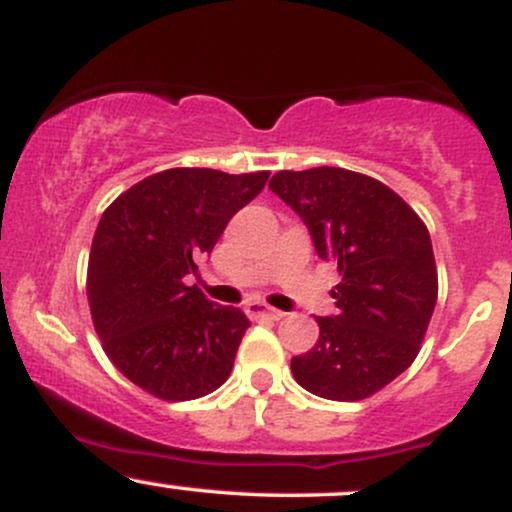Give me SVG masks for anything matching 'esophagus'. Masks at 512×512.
I'll return each instance as SVG.
<instances>
[{
    "label": "esophagus",
    "instance_id": "34e87169",
    "mask_svg": "<svg viewBox=\"0 0 512 512\" xmlns=\"http://www.w3.org/2000/svg\"><path fill=\"white\" fill-rule=\"evenodd\" d=\"M245 315L250 319H281L283 312L274 310V307L264 305V303H257V300H252V303L245 305Z\"/></svg>",
    "mask_w": 512,
    "mask_h": 512
}]
</instances>
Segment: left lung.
<instances>
[{
    "label": "left lung",
    "instance_id": "8db88e82",
    "mask_svg": "<svg viewBox=\"0 0 512 512\" xmlns=\"http://www.w3.org/2000/svg\"><path fill=\"white\" fill-rule=\"evenodd\" d=\"M269 188L298 212L317 255L338 264V312L317 317L315 348L291 360L303 389L353 403L374 396L420 353L439 295L432 238L377 178L317 166L279 171Z\"/></svg>",
    "mask_w": 512,
    "mask_h": 512
}]
</instances>
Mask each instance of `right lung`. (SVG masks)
<instances>
[{
	"mask_svg": "<svg viewBox=\"0 0 512 512\" xmlns=\"http://www.w3.org/2000/svg\"><path fill=\"white\" fill-rule=\"evenodd\" d=\"M267 178L181 166L143 178L104 209L85 281L92 324L112 365L150 396L193 400L229 379L248 317L186 279Z\"/></svg>",
	"mask_w": 512,
	"mask_h": 512,
	"instance_id": "obj_1",
	"label": "right lung"
}]
</instances>
